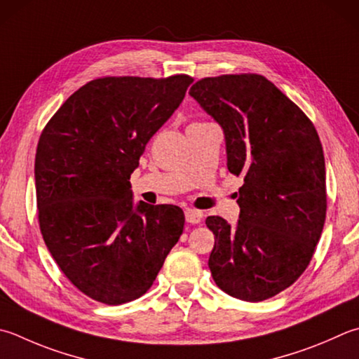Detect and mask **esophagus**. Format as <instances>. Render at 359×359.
<instances>
[{
  "instance_id": "1",
  "label": "esophagus",
  "mask_w": 359,
  "mask_h": 359,
  "mask_svg": "<svg viewBox=\"0 0 359 359\" xmlns=\"http://www.w3.org/2000/svg\"><path fill=\"white\" fill-rule=\"evenodd\" d=\"M203 220V212L198 211V209H187L186 211V222L187 223H192V225H195V223H200Z\"/></svg>"
}]
</instances>
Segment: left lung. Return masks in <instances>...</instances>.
<instances>
[{
    "instance_id": "8db88e82",
    "label": "left lung",
    "mask_w": 359,
    "mask_h": 359,
    "mask_svg": "<svg viewBox=\"0 0 359 359\" xmlns=\"http://www.w3.org/2000/svg\"><path fill=\"white\" fill-rule=\"evenodd\" d=\"M189 95L222 126L239 189L238 225L211 215L208 266L223 292L262 302L299 280L327 214L325 158L305 112L261 74L203 78Z\"/></svg>"
}]
</instances>
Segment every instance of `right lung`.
I'll list each match as a JSON object with an SVG mask.
<instances>
[{
  "label": "right lung",
  "instance_id": "add662e5",
  "mask_svg": "<svg viewBox=\"0 0 359 359\" xmlns=\"http://www.w3.org/2000/svg\"><path fill=\"white\" fill-rule=\"evenodd\" d=\"M192 81L187 74L93 79L40 134L34 165L40 231L59 269L93 300L121 305L144 295L182 234V209L134 205L130 177Z\"/></svg>",
  "mask_w": 359,
  "mask_h": 359
}]
</instances>
